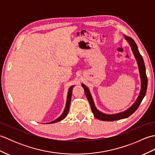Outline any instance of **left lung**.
I'll return each instance as SVG.
<instances>
[{
	"instance_id": "1",
	"label": "left lung",
	"mask_w": 155,
	"mask_h": 155,
	"mask_svg": "<svg viewBox=\"0 0 155 155\" xmlns=\"http://www.w3.org/2000/svg\"><path fill=\"white\" fill-rule=\"evenodd\" d=\"M124 38L126 39L128 43L129 44L130 47L132 49V51L134 54V57L136 58V61L138 64V67H139V74H140V90L139 96H138L136 101L134 102L133 104L123 112H121L117 114H105L102 113V112L98 110L97 107H95V104L94 103V101L93 99V97L91 96V92L88 89V88L86 86V85L84 84H81L82 87H83L84 90V93L87 99L89 102L91 108L92 112L94 114V116L97 118L101 120L104 121H114L117 120H120L123 119V118H126L128 117H130L131 114H133L134 112L137 110L138 107H139L140 104L141 102H142L143 98L144 97L147 93V83H148V80H147V77L146 74V68L145 65H144V62L143 61V57L140 55V52L139 51V49H138L137 45L135 43V42L134 41L132 38L129 37H127V36L124 35Z\"/></svg>"
}]
</instances>
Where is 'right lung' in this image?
<instances>
[{
    "label": "right lung",
    "instance_id": "1",
    "mask_svg": "<svg viewBox=\"0 0 155 155\" xmlns=\"http://www.w3.org/2000/svg\"><path fill=\"white\" fill-rule=\"evenodd\" d=\"M74 87V86H71L70 88H69L68 91V94H67V103H66V106L64 108V110L63 111V113L61 115L60 117L57 118V119H55L54 120L50 122V123H48L47 124H52V123H57V122L61 121L62 119L67 117V115L68 114V110H69V107H70V104H71V96H72V88Z\"/></svg>",
    "mask_w": 155,
    "mask_h": 155
}]
</instances>
